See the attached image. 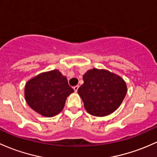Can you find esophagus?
Returning a JSON list of instances; mask_svg holds the SVG:
<instances>
[{
    "mask_svg": "<svg viewBox=\"0 0 157 157\" xmlns=\"http://www.w3.org/2000/svg\"><path fill=\"white\" fill-rule=\"evenodd\" d=\"M79 89V86H75V87H74V90H75V92H77V90H78Z\"/></svg>",
    "mask_w": 157,
    "mask_h": 157,
    "instance_id": "34e87169",
    "label": "esophagus"
}]
</instances>
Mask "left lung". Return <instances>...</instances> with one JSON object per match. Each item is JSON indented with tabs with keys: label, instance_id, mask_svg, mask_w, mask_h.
I'll use <instances>...</instances> for the list:
<instances>
[{
	"label": "left lung",
	"instance_id": "1",
	"mask_svg": "<svg viewBox=\"0 0 157 157\" xmlns=\"http://www.w3.org/2000/svg\"><path fill=\"white\" fill-rule=\"evenodd\" d=\"M77 92L89 114L104 117L118 109L126 96V82L120 76L105 69L92 68L82 77Z\"/></svg>",
	"mask_w": 157,
	"mask_h": 157
}]
</instances>
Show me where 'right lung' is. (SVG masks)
<instances>
[{"mask_svg":"<svg viewBox=\"0 0 157 157\" xmlns=\"http://www.w3.org/2000/svg\"><path fill=\"white\" fill-rule=\"evenodd\" d=\"M74 92L68 80L59 70L43 72L26 83V102L39 114L44 117L58 115L65 106L67 97Z\"/></svg>","mask_w":157,"mask_h":157,"instance_id":"add662e5","label":"right lung"}]
</instances>
